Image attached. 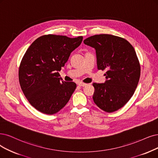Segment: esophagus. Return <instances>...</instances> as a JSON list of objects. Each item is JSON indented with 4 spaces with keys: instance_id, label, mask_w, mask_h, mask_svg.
Wrapping results in <instances>:
<instances>
[{
    "instance_id": "34e87169",
    "label": "esophagus",
    "mask_w": 158,
    "mask_h": 158,
    "mask_svg": "<svg viewBox=\"0 0 158 158\" xmlns=\"http://www.w3.org/2000/svg\"><path fill=\"white\" fill-rule=\"evenodd\" d=\"M86 85H87V84H86V83H78V85H79V86H85Z\"/></svg>"
}]
</instances>
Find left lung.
<instances>
[{"mask_svg": "<svg viewBox=\"0 0 158 158\" xmlns=\"http://www.w3.org/2000/svg\"><path fill=\"white\" fill-rule=\"evenodd\" d=\"M84 44L96 49L98 69L106 70L104 83H93V100L107 113L122 108L130 100L137 86L141 66L133 47L126 40L110 34L87 38Z\"/></svg>", "mask_w": 158, "mask_h": 158, "instance_id": "obj_1", "label": "left lung"}]
</instances>
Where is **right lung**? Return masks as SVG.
Wrapping results in <instances>:
<instances>
[{"label":"right lung","instance_id":"1","mask_svg":"<svg viewBox=\"0 0 158 158\" xmlns=\"http://www.w3.org/2000/svg\"><path fill=\"white\" fill-rule=\"evenodd\" d=\"M83 38L44 35L27 50L20 63L19 81L27 100L40 112L55 114L69 100L77 85L62 81L58 72Z\"/></svg>","mask_w":158,"mask_h":158}]
</instances>
